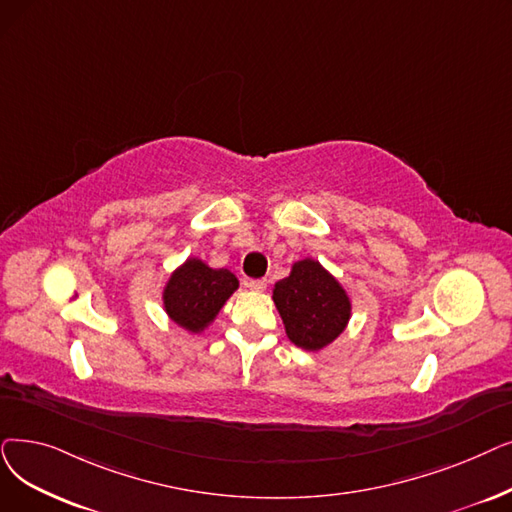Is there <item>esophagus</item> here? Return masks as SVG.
I'll return each instance as SVG.
<instances>
[{
	"mask_svg": "<svg viewBox=\"0 0 512 512\" xmlns=\"http://www.w3.org/2000/svg\"><path fill=\"white\" fill-rule=\"evenodd\" d=\"M247 286L251 288V291H255V293H261V291H265V286H268V280H265V278H259V280H249V282H247Z\"/></svg>",
	"mask_w": 512,
	"mask_h": 512,
	"instance_id": "1",
	"label": "esophagus"
}]
</instances>
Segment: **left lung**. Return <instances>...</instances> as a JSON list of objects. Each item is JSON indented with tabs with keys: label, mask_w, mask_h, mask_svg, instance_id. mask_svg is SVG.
I'll use <instances>...</instances> for the list:
<instances>
[{
	"label": "left lung",
	"mask_w": 512,
	"mask_h": 512,
	"mask_svg": "<svg viewBox=\"0 0 512 512\" xmlns=\"http://www.w3.org/2000/svg\"><path fill=\"white\" fill-rule=\"evenodd\" d=\"M272 299L286 337L305 351L335 343L351 320V299L343 284L311 257L291 265V274L274 284Z\"/></svg>",
	"instance_id": "8db88e82"
}]
</instances>
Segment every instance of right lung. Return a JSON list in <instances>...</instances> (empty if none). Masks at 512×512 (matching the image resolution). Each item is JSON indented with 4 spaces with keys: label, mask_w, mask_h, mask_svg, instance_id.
Here are the masks:
<instances>
[{
    "label": "right lung",
    "mask_w": 512,
    "mask_h": 512,
    "mask_svg": "<svg viewBox=\"0 0 512 512\" xmlns=\"http://www.w3.org/2000/svg\"><path fill=\"white\" fill-rule=\"evenodd\" d=\"M236 291L238 278L230 270H215L203 259L188 257L163 286V309L173 324L201 335Z\"/></svg>",
    "instance_id": "add662e5"
}]
</instances>
